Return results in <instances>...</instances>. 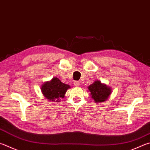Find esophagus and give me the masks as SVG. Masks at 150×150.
I'll return each mask as SVG.
<instances>
[{"mask_svg": "<svg viewBox=\"0 0 150 150\" xmlns=\"http://www.w3.org/2000/svg\"><path fill=\"white\" fill-rule=\"evenodd\" d=\"M73 84H74L75 86H78L79 85V81H74V82H73Z\"/></svg>", "mask_w": 150, "mask_h": 150, "instance_id": "34e87169", "label": "esophagus"}]
</instances>
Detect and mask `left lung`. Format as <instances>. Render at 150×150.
Returning a JSON list of instances; mask_svg holds the SVG:
<instances>
[{"label":"left lung","mask_w":150,"mask_h":150,"mask_svg":"<svg viewBox=\"0 0 150 150\" xmlns=\"http://www.w3.org/2000/svg\"><path fill=\"white\" fill-rule=\"evenodd\" d=\"M88 90L91 92L92 98L96 102H102L108 99L111 94V88L102 84L99 81H96L88 86Z\"/></svg>","instance_id":"1"}]
</instances>
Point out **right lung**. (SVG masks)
I'll return each mask as SVG.
<instances>
[{"label": "right lung", "instance_id": "add662e5", "mask_svg": "<svg viewBox=\"0 0 150 150\" xmlns=\"http://www.w3.org/2000/svg\"><path fill=\"white\" fill-rule=\"evenodd\" d=\"M70 88L68 84L62 83L58 78L54 77L49 82L42 84L41 91L44 96L53 102L60 101L64 98L67 90Z\"/></svg>", "mask_w": 150, "mask_h": 150}]
</instances>
